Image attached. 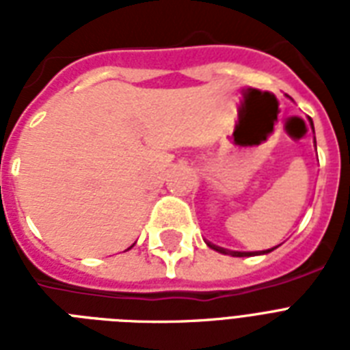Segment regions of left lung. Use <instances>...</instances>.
Returning <instances> with one entry per match:
<instances>
[{
	"label": "left lung",
	"mask_w": 350,
	"mask_h": 350,
	"mask_svg": "<svg viewBox=\"0 0 350 350\" xmlns=\"http://www.w3.org/2000/svg\"><path fill=\"white\" fill-rule=\"evenodd\" d=\"M310 125H312V121H310ZM312 131H314V126H312ZM314 145H316V139H314ZM205 243L211 247L213 250H218L221 254H230V256H236V258H245V256H261V254H269L272 252L274 249H278L280 245L276 247H272V249H267V250H252V252H243V250H229V249H224V247H218V245L211 243V241H205Z\"/></svg>",
	"instance_id": "1"
}]
</instances>
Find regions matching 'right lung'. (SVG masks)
I'll return each mask as SVG.
<instances>
[{"label": "right lung", "instance_id": "add662e5", "mask_svg": "<svg viewBox=\"0 0 350 350\" xmlns=\"http://www.w3.org/2000/svg\"><path fill=\"white\" fill-rule=\"evenodd\" d=\"M132 247H134V243H132V245H131V247H129V249H126V250H131V249H132Z\"/></svg>", "mask_w": 350, "mask_h": 350}]
</instances>
